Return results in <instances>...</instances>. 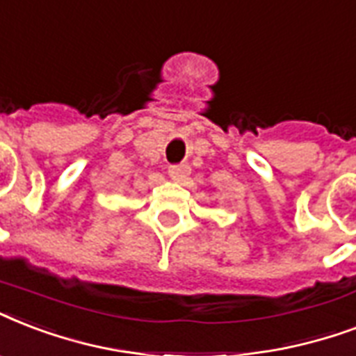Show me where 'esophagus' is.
<instances>
[{
    "mask_svg": "<svg viewBox=\"0 0 356 356\" xmlns=\"http://www.w3.org/2000/svg\"><path fill=\"white\" fill-rule=\"evenodd\" d=\"M189 175V165H170L169 167V176L175 181L186 180Z\"/></svg>",
    "mask_w": 356,
    "mask_h": 356,
    "instance_id": "1",
    "label": "esophagus"
}]
</instances>
